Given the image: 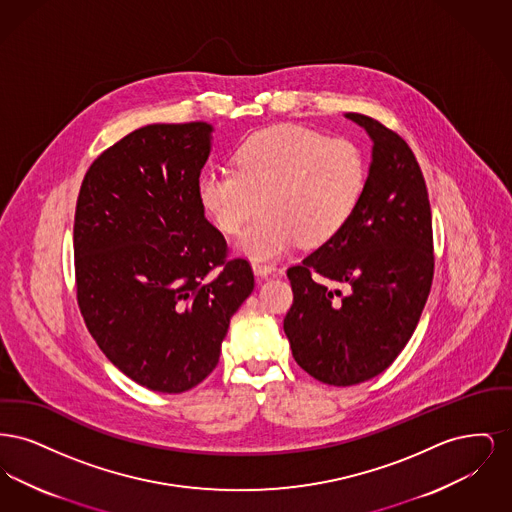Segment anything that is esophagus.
<instances>
[{
	"label": "esophagus",
	"mask_w": 512,
	"mask_h": 512,
	"mask_svg": "<svg viewBox=\"0 0 512 512\" xmlns=\"http://www.w3.org/2000/svg\"><path fill=\"white\" fill-rule=\"evenodd\" d=\"M276 270L274 265L270 263H261V261H253V272L259 276V278H265L268 274H272Z\"/></svg>",
	"instance_id": "esophagus-1"
}]
</instances>
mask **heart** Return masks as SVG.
Masks as SVG:
<instances>
[{
  "instance_id": "heart-1",
  "label": "heart",
  "mask_w": 512,
  "mask_h": 512,
  "mask_svg": "<svg viewBox=\"0 0 512 512\" xmlns=\"http://www.w3.org/2000/svg\"><path fill=\"white\" fill-rule=\"evenodd\" d=\"M234 171L205 172L201 207L224 234H236L255 261L274 259L297 242L326 244L351 220L366 186V157L345 136L282 124L255 132L234 151Z\"/></svg>"
}]
</instances>
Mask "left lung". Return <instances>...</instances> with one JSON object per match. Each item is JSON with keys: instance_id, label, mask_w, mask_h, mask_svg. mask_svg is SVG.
Here are the masks:
<instances>
[{"instance_id": "obj_1", "label": "left lung", "mask_w": 512, "mask_h": 512, "mask_svg": "<svg viewBox=\"0 0 512 512\" xmlns=\"http://www.w3.org/2000/svg\"><path fill=\"white\" fill-rule=\"evenodd\" d=\"M347 119L374 142L365 192L338 236L288 268L293 303L284 318L297 365L330 386L366 382L397 359L434 278L432 211L413 149L372 117Z\"/></svg>"}]
</instances>
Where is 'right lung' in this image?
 Here are the masks:
<instances>
[{
	"instance_id": "right-lung-1",
	"label": "right lung",
	"mask_w": 512,
	"mask_h": 512,
	"mask_svg": "<svg viewBox=\"0 0 512 512\" xmlns=\"http://www.w3.org/2000/svg\"><path fill=\"white\" fill-rule=\"evenodd\" d=\"M211 124H147L86 172L74 211L76 301L130 380L182 393L219 365L230 318L255 286L205 219L197 182Z\"/></svg>"
}]
</instances>
